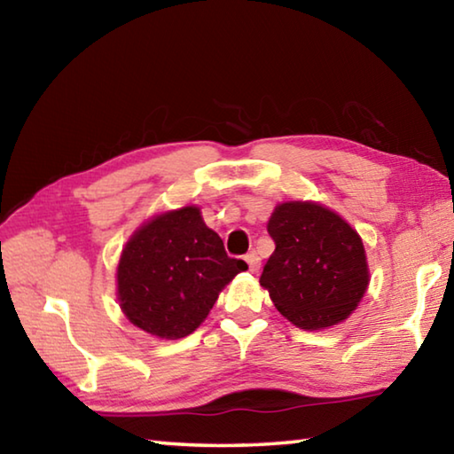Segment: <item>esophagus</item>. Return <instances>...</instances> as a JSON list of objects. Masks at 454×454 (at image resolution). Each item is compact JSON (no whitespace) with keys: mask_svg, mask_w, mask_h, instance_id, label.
<instances>
[{"mask_svg":"<svg viewBox=\"0 0 454 454\" xmlns=\"http://www.w3.org/2000/svg\"><path fill=\"white\" fill-rule=\"evenodd\" d=\"M246 262H248L250 272H258V268H260V258H258V254H254V252H250V254L246 256Z\"/></svg>","mask_w":454,"mask_h":454,"instance_id":"esophagus-1","label":"esophagus"}]
</instances>
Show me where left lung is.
<instances>
[{
	"mask_svg": "<svg viewBox=\"0 0 454 454\" xmlns=\"http://www.w3.org/2000/svg\"><path fill=\"white\" fill-rule=\"evenodd\" d=\"M276 248L260 276L292 325L320 330L347 320L368 286L356 230L317 202L278 204L268 220Z\"/></svg>",
	"mask_w": 454,
	"mask_h": 454,
	"instance_id": "left-lung-1",
	"label": "left lung"
}]
</instances>
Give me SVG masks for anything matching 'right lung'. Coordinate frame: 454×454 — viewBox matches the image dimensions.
<instances>
[{
	"instance_id": "1",
	"label": "right lung",
	"mask_w": 454,
	"mask_h": 454,
	"mask_svg": "<svg viewBox=\"0 0 454 454\" xmlns=\"http://www.w3.org/2000/svg\"><path fill=\"white\" fill-rule=\"evenodd\" d=\"M246 268L226 254L196 206L158 214L121 250L120 309L144 333L176 340L202 325L220 290Z\"/></svg>"
}]
</instances>
